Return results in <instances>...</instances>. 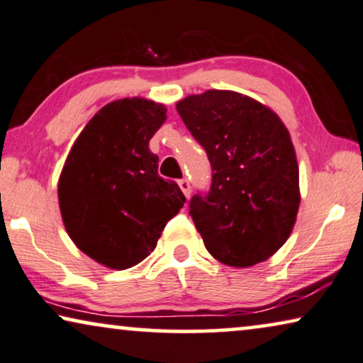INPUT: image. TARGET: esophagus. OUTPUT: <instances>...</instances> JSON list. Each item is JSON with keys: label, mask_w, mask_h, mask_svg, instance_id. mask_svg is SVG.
<instances>
[{"label": "esophagus", "mask_w": 363, "mask_h": 363, "mask_svg": "<svg viewBox=\"0 0 363 363\" xmlns=\"http://www.w3.org/2000/svg\"><path fill=\"white\" fill-rule=\"evenodd\" d=\"M177 184H179L181 191L184 192V196H186V197L191 196V184H189V181H187V179H181V181L177 182Z\"/></svg>", "instance_id": "1"}]
</instances>
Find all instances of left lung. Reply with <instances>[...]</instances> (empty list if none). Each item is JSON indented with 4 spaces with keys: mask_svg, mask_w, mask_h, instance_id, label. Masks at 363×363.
Wrapping results in <instances>:
<instances>
[{
    "mask_svg": "<svg viewBox=\"0 0 363 363\" xmlns=\"http://www.w3.org/2000/svg\"><path fill=\"white\" fill-rule=\"evenodd\" d=\"M207 151L212 186L191 199L208 253L235 268L262 263L289 238L299 211V167L281 118L252 96L207 90L176 104Z\"/></svg>",
    "mask_w": 363,
    "mask_h": 363,
    "instance_id": "8db88e82",
    "label": "left lung"
}]
</instances>
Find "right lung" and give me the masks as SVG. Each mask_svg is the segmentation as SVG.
Masks as SVG:
<instances>
[{
    "mask_svg": "<svg viewBox=\"0 0 363 363\" xmlns=\"http://www.w3.org/2000/svg\"><path fill=\"white\" fill-rule=\"evenodd\" d=\"M166 106L133 96L94 115L70 147L57 184L60 216L72 242L111 269H126L156 248L186 197L157 174L150 140Z\"/></svg>",
    "mask_w": 363,
    "mask_h": 363,
    "instance_id": "right-lung-1",
    "label": "right lung"
}]
</instances>
